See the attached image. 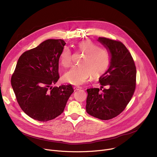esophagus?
Listing matches in <instances>:
<instances>
[{
    "instance_id": "esophagus-1",
    "label": "esophagus",
    "mask_w": 157,
    "mask_h": 157,
    "mask_svg": "<svg viewBox=\"0 0 157 157\" xmlns=\"http://www.w3.org/2000/svg\"><path fill=\"white\" fill-rule=\"evenodd\" d=\"M74 89L75 90H78L82 89V87H79V86H75V87H74Z\"/></svg>"
}]
</instances>
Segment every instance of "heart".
<instances>
[{"mask_svg": "<svg viewBox=\"0 0 157 157\" xmlns=\"http://www.w3.org/2000/svg\"><path fill=\"white\" fill-rule=\"evenodd\" d=\"M78 50L84 54L80 60V65L72 67L63 75V80L72 85L80 86L88 80L90 76L96 78L105 74L111 63V53L105 48L99 47L90 40L80 42ZM72 54L65 46L60 54V62L63 67L68 68L71 65Z\"/></svg>", "mask_w": 157, "mask_h": 157, "instance_id": "b5f03b06", "label": "heart"}]
</instances>
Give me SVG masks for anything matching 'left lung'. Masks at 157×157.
<instances>
[{
	"instance_id": "8db88e82",
	"label": "left lung",
	"mask_w": 157,
	"mask_h": 157,
	"mask_svg": "<svg viewBox=\"0 0 157 157\" xmlns=\"http://www.w3.org/2000/svg\"><path fill=\"white\" fill-rule=\"evenodd\" d=\"M98 41L111 53L110 67L99 78L102 89L87 90L86 111L94 117L109 120L121 113L131 101L136 89V68L123 43L104 37Z\"/></svg>"
}]
</instances>
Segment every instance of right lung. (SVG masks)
Returning <instances> with one entry per match:
<instances>
[{
	"label": "right lung",
	"mask_w": 157,
	"mask_h": 157,
	"mask_svg": "<svg viewBox=\"0 0 157 157\" xmlns=\"http://www.w3.org/2000/svg\"><path fill=\"white\" fill-rule=\"evenodd\" d=\"M65 42L48 40L24 52L11 77L21 109L30 117L48 121L61 114L74 92L71 85L53 87L59 78V58Z\"/></svg>",
	"instance_id": "obj_1"
}]
</instances>
